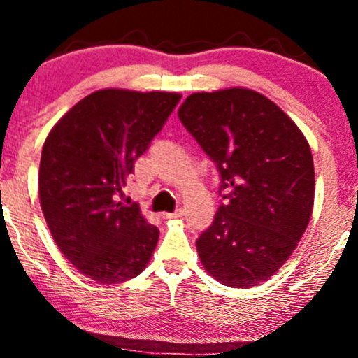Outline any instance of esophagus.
I'll list each match as a JSON object with an SVG mask.
<instances>
[{"label":"esophagus","mask_w":358,"mask_h":358,"mask_svg":"<svg viewBox=\"0 0 358 358\" xmlns=\"http://www.w3.org/2000/svg\"><path fill=\"white\" fill-rule=\"evenodd\" d=\"M182 215H183V208H178V210H175L173 213H168V212L162 213L163 219H176V217H182Z\"/></svg>","instance_id":"34e87169"}]
</instances>
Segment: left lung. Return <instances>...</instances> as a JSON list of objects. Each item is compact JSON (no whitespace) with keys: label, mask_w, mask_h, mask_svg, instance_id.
Segmentation results:
<instances>
[{"label":"left lung","mask_w":358,"mask_h":358,"mask_svg":"<svg viewBox=\"0 0 358 358\" xmlns=\"http://www.w3.org/2000/svg\"><path fill=\"white\" fill-rule=\"evenodd\" d=\"M227 190L196 241L213 279L231 287L266 281L289 259L311 219L315 166L293 119L256 90L195 92L178 109Z\"/></svg>","instance_id":"8db88e82"}]
</instances>
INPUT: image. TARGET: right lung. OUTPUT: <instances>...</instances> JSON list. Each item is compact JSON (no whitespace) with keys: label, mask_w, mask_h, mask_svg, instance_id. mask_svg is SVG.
I'll return each mask as SVG.
<instances>
[{"label":"right lung","mask_w":358,"mask_h":358,"mask_svg":"<svg viewBox=\"0 0 358 358\" xmlns=\"http://www.w3.org/2000/svg\"><path fill=\"white\" fill-rule=\"evenodd\" d=\"M182 96L101 89L64 114L48 133L38 171L48 229L79 273L116 285L150 262L159 231L121 193L134 162L162 131Z\"/></svg>","instance_id":"1"}]
</instances>
